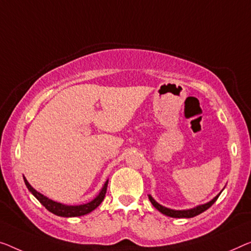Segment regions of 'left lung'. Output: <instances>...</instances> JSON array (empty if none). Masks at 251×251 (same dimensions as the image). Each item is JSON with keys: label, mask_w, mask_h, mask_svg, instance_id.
I'll list each match as a JSON object with an SVG mask.
<instances>
[{"label": "left lung", "mask_w": 251, "mask_h": 251, "mask_svg": "<svg viewBox=\"0 0 251 251\" xmlns=\"http://www.w3.org/2000/svg\"><path fill=\"white\" fill-rule=\"evenodd\" d=\"M223 190V189H222ZM222 190L220 192L218 195H216L213 200H211L207 203L205 204H201V205H197V206L193 207V208H188V209H173V208H168L166 206H163V205L159 204L158 201H156L154 198H153L151 195H149V200L151 201L153 206H154L156 209H158L159 212H161L162 214L167 215V216H170V218H178V219H181V218H194V216H196L198 214H201V213H203L206 211L207 208H209L212 206L213 204L215 203L216 200H218L219 196L221 195Z\"/></svg>", "instance_id": "left-lung-1"}]
</instances>
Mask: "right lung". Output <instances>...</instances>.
Instances as JSON below:
<instances>
[{
    "label": "right lung",
    "mask_w": 251,
    "mask_h": 251,
    "mask_svg": "<svg viewBox=\"0 0 251 251\" xmlns=\"http://www.w3.org/2000/svg\"><path fill=\"white\" fill-rule=\"evenodd\" d=\"M24 180L29 192L40 201V204H42L43 206L46 207L48 211L53 213V214L57 216H63V218H75V216H82V215L89 214L90 212H92L93 209H96L100 204H101V201L104 198V195H106L107 186H108V179H107L98 195L93 198L92 201H88V203L80 204V205H66V204H62V203H58V201L50 200V198L44 196L43 194L37 192V190L29 184L25 176H24Z\"/></svg>",
    "instance_id": "add662e5"
}]
</instances>
